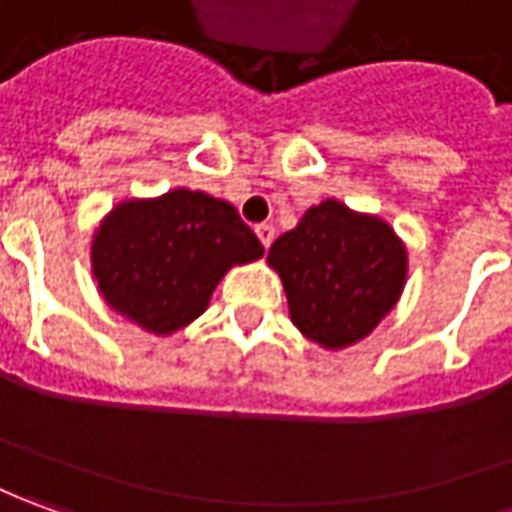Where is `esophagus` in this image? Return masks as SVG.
Returning <instances> with one entry per match:
<instances>
[{"label": "esophagus", "mask_w": 512, "mask_h": 512, "mask_svg": "<svg viewBox=\"0 0 512 512\" xmlns=\"http://www.w3.org/2000/svg\"><path fill=\"white\" fill-rule=\"evenodd\" d=\"M255 232H257V238H260V243L269 249L271 241H274V227H271V224H257Z\"/></svg>", "instance_id": "esophagus-1"}]
</instances>
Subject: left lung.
Segmentation results:
<instances>
[{"label":"left lung","instance_id":"obj_1","mask_svg":"<svg viewBox=\"0 0 512 512\" xmlns=\"http://www.w3.org/2000/svg\"><path fill=\"white\" fill-rule=\"evenodd\" d=\"M294 325L322 347L364 339L401 297L406 252L395 232L339 201H322L271 243Z\"/></svg>","mask_w":512,"mask_h":512}]
</instances>
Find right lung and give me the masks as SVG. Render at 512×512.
<instances>
[{
	"instance_id": "1",
	"label": "right lung",
	"mask_w": 512,
	"mask_h": 512,
	"mask_svg": "<svg viewBox=\"0 0 512 512\" xmlns=\"http://www.w3.org/2000/svg\"><path fill=\"white\" fill-rule=\"evenodd\" d=\"M263 255L238 210L193 190L120 204L95 235L92 263L103 297L137 325L173 333L193 322L235 263Z\"/></svg>"
}]
</instances>
